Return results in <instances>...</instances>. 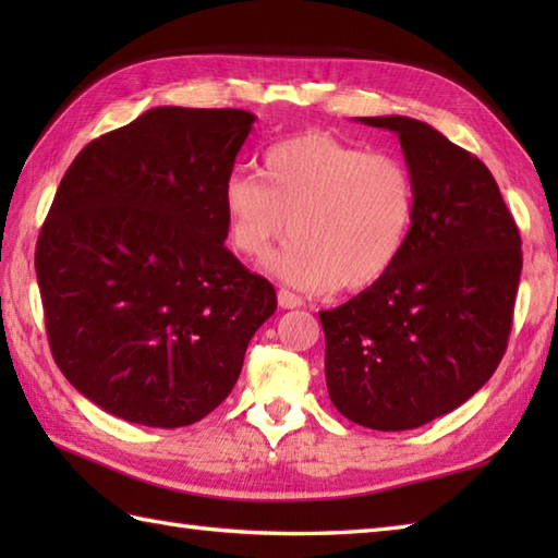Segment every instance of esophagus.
<instances>
[{
    "label": "esophagus",
    "mask_w": 558,
    "mask_h": 558,
    "mask_svg": "<svg viewBox=\"0 0 558 558\" xmlns=\"http://www.w3.org/2000/svg\"><path fill=\"white\" fill-rule=\"evenodd\" d=\"M278 304L282 306V310H300L304 302H302L300 294H294L290 290H280L278 292Z\"/></svg>",
    "instance_id": "esophagus-1"
}]
</instances>
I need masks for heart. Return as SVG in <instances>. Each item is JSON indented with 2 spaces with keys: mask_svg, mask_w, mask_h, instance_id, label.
I'll use <instances>...</instances> for the list:
<instances>
[{
  "mask_svg": "<svg viewBox=\"0 0 558 558\" xmlns=\"http://www.w3.org/2000/svg\"><path fill=\"white\" fill-rule=\"evenodd\" d=\"M260 175L230 174L222 208L246 258H266L292 230L268 258L272 278L310 292L362 290L393 266L417 198L405 160L306 132L270 146Z\"/></svg>",
  "mask_w": 558,
  "mask_h": 558,
  "instance_id": "heart-1",
  "label": "heart"
}]
</instances>
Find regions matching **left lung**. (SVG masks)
<instances>
[{"mask_svg":"<svg viewBox=\"0 0 558 558\" xmlns=\"http://www.w3.org/2000/svg\"><path fill=\"white\" fill-rule=\"evenodd\" d=\"M400 138L414 218L393 266L318 312L328 396L342 417L405 432L460 408L499 366L523 252L499 184L477 156L410 117H360Z\"/></svg>","mask_w":558,"mask_h":558,"instance_id":"left-lung-1","label":"left lung"}]
</instances>
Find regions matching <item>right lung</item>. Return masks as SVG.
<instances>
[{"mask_svg":"<svg viewBox=\"0 0 558 558\" xmlns=\"http://www.w3.org/2000/svg\"><path fill=\"white\" fill-rule=\"evenodd\" d=\"M256 117L153 108L83 148L47 213L35 272L66 381L126 422L204 420L278 306L222 242V186Z\"/></svg>","mask_w":558,"mask_h":558,"instance_id":"right-lung-1","label":"right lung"}]
</instances>
